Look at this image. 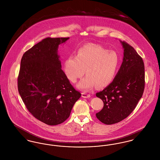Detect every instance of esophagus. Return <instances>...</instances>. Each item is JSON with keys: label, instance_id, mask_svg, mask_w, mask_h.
Returning a JSON list of instances; mask_svg holds the SVG:
<instances>
[{"label": "esophagus", "instance_id": "1", "mask_svg": "<svg viewBox=\"0 0 160 160\" xmlns=\"http://www.w3.org/2000/svg\"><path fill=\"white\" fill-rule=\"evenodd\" d=\"M82 96L84 98H88L90 97V94H87L86 92H82Z\"/></svg>", "mask_w": 160, "mask_h": 160}]
</instances>
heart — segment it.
Returning <instances> with one entry per match:
<instances>
[{"instance_id":"1","label":"heart","mask_w":160,"mask_h":160,"mask_svg":"<svg viewBox=\"0 0 160 160\" xmlns=\"http://www.w3.org/2000/svg\"><path fill=\"white\" fill-rule=\"evenodd\" d=\"M120 62L119 55L100 46L88 44L77 51L76 57L70 56L64 62V72L68 79L76 83L84 74L86 77L78 87L88 91L96 85L105 87L113 80Z\"/></svg>"}]
</instances>
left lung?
<instances>
[{
	"label": "left lung",
	"mask_w": 160,
	"mask_h": 160,
	"mask_svg": "<svg viewBox=\"0 0 160 160\" xmlns=\"http://www.w3.org/2000/svg\"><path fill=\"white\" fill-rule=\"evenodd\" d=\"M123 62L110 84L96 94L103 107L96 117L102 123L111 125L127 118L142 98L145 87L144 64L141 57L125 41Z\"/></svg>",
	"instance_id": "8db88e82"
}]
</instances>
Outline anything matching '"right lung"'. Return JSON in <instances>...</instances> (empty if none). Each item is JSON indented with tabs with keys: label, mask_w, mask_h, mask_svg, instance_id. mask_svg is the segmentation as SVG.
I'll list each match as a JSON object with an SVG mask.
<instances>
[{
	"label": "right lung",
	"mask_w": 160,
	"mask_h": 160,
	"mask_svg": "<svg viewBox=\"0 0 160 160\" xmlns=\"http://www.w3.org/2000/svg\"><path fill=\"white\" fill-rule=\"evenodd\" d=\"M69 38L48 37L27 50L21 62L19 93L28 111L49 125L64 122L81 97L61 69L57 53Z\"/></svg>",
	"instance_id": "right-lung-1"
}]
</instances>
